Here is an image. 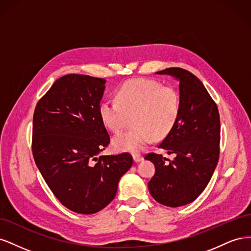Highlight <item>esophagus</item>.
<instances>
[{"label": "esophagus", "instance_id": "1", "mask_svg": "<svg viewBox=\"0 0 251 251\" xmlns=\"http://www.w3.org/2000/svg\"><path fill=\"white\" fill-rule=\"evenodd\" d=\"M133 159H134V161H135L136 163H138V162H140V161L143 160V157L140 156V155L135 154V155H133Z\"/></svg>", "mask_w": 251, "mask_h": 251}]
</instances>
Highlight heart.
Here are the masks:
<instances>
[{"label":"heart","instance_id":"obj_1","mask_svg":"<svg viewBox=\"0 0 251 251\" xmlns=\"http://www.w3.org/2000/svg\"><path fill=\"white\" fill-rule=\"evenodd\" d=\"M115 100H103L98 108L102 125L118 133L133 116V130L113 138L118 151L138 154L154 141L164 138L176 125L180 114V97L176 90L147 78L126 81L116 91Z\"/></svg>","mask_w":251,"mask_h":251}]
</instances>
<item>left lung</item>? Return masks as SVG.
<instances>
[{
	"instance_id": "1",
	"label": "left lung",
	"mask_w": 251,
	"mask_h": 251,
	"mask_svg": "<svg viewBox=\"0 0 251 251\" xmlns=\"http://www.w3.org/2000/svg\"><path fill=\"white\" fill-rule=\"evenodd\" d=\"M179 80L180 114L159 148L174 154V160L155 153L147 160L155 165L149 182L153 198L170 207L195 201L207 186L219 160L220 116L216 102L193 73L181 68L156 72Z\"/></svg>"
}]
</instances>
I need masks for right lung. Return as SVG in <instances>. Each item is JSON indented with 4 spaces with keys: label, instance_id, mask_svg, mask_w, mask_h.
I'll return each instance as SVG.
<instances>
[{
    "label": "right lung",
    "instance_id": "obj_1",
    "mask_svg": "<svg viewBox=\"0 0 251 251\" xmlns=\"http://www.w3.org/2000/svg\"><path fill=\"white\" fill-rule=\"evenodd\" d=\"M105 79L82 74L58 78L33 114L34 161L64 206L82 215L101 210L115 198L133 158L100 156L110 143L98 108Z\"/></svg>",
    "mask_w": 251,
    "mask_h": 251
}]
</instances>
